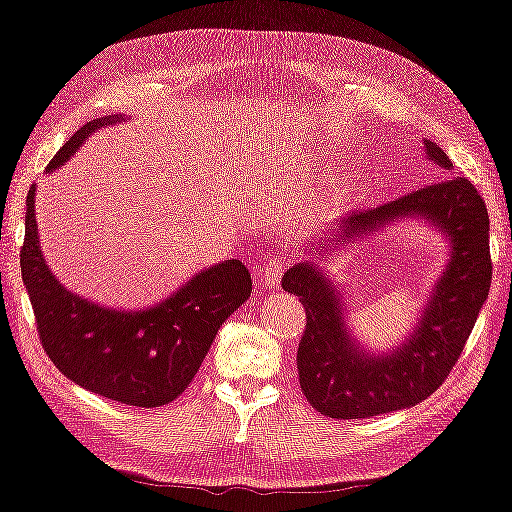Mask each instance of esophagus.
<instances>
[{"label": "esophagus", "instance_id": "obj_1", "mask_svg": "<svg viewBox=\"0 0 512 512\" xmlns=\"http://www.w3.org/2000/svg\"><path fill=\"white\" fill-rule=\"evenodd\" d=\"M285 257L280 255H269L264 259V264L259 266V273H262V282L266 287L276 289L280 285L282 273H285Z\"/></svg>", "mask_w": 512, "mask_h": 512}]
</instances>
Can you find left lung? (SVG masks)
<instances>
[{"mask_svg":"<svg viewBox=\"0 0 512 512\" xmlns=\"http://www.w3.org/2000/svg\"><path fill=\"white\" fill-rule=\"evenodd\" d=\"M425 151L439 167L453 170L437 142L425 140ZM407 216H425L437 225L453 243V253L416 331L393 354L370 356L356 345L345 329L340 296L315 262L296 264L282 276V289L299 296L305 308L296 354L301 391L324 416L370 418L430 398L451 375L490 292V216L474 183L455 174L381 207L354 211L338 223V232L317 241V248L310 246V253H329L331 246L322 248L324 243L340 248Z\"/></svg>","mask_w":512,"mask_h":512,"instance_id":"obj_1","label":"left lung"}]
</instances>
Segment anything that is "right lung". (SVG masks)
<instances>
[{
	"label": "right lung",
	"instance_id": "1",
	"mask_svg": "<svg viewBox=\"0 0 512 512\" xmlns=\"http://www.w3.org/2000/svg\"><path fill=\"white\" fill-rule=\"evenodd\" d=\"M121 114L89 121L57 151L64 165L91 133ZM34 186L27 195L20 271L36 315L38 338L59 372L91 393L133 407H163L186 391L227 317L253 292L243 262L209 266L154 308L126 312L80 299L52 276L38 246Z\"/></svg>",
	"mask_w": 512,
	"mask_h": 512
}]
</instances>
